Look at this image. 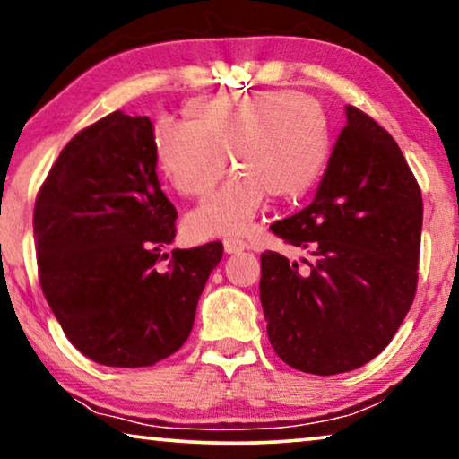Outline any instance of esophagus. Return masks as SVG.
<instances>
[{"mask_svg":"<svg viewBox=\"0 0 459 459\" xmlns=\"http://www.w3.org/2000/svg\"><path fill=\"white\" fill-rule=\"evenodd\" d=\"M248 244L242 242V240H234V238H228V240H223V250L228 255H238L242 253V250H247Z\"/></svg>","mask_w":459,"mask_h":459,"instance_id":"34e87169","label":"esophagus"}]
</instances>
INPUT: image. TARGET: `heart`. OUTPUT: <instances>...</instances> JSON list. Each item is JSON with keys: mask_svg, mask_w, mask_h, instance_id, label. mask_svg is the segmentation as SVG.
<instances>
[{"mask_svg": "<svg viewBox=\"0 0 459 459\" xmlns=\"http://www.w3.org/2000/svg\"><path fill=\"white\" fill-rule=\"evenodd\" d=\"M152 148L165 179L181 196H203L228 171L234 178L186 217L196 240L238 238L253 230L267 194L297 200L324 178L332 129L324 106L294 91L196 100L186 121L160 118Z\"/></svg>", "mask_w": 459, "mask_h": 459, "instance_id": "heart-1", "label": "heart"}]
</instances>
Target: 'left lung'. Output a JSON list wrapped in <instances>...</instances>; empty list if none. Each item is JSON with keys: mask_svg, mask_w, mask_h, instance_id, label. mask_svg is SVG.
Wrapping results in <instances>:
<instances>
[{"mask_svg": "<svg viewBox=\"0 0 459 459\" xmlns=\"http://www.w3.org/2000/svg\"><path fill=\"white\" fill-rule=\"evenodd\" d=\"M313 203L272 225L311 261L261 255L269 342L307 374L351 372L399 330L418 284L422 194L397 142L347 106Z\"/></svg>", "mask_w": 459, "mask_h": 459, "instance_id": "8db88e82", "label": "left lung"}]
</instances>
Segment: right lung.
Instances as JSON below:
<instances>
[{"label":"right lung","instance_id":"1","mask_svg":"<svg viewBox=\"0 0 459 459\" xmlns=\"http://www.w3.org/2000/svg\"><path fill=\"white\" fill-rule=\"evenodd\" d=\"M148 117L123 110L66 143L35 203L41 290L68 341L110 368L154 366L190 336L221 242L175 248Z\"/></svg>","mask_w":459,"mask_h":459}]
</instances>
